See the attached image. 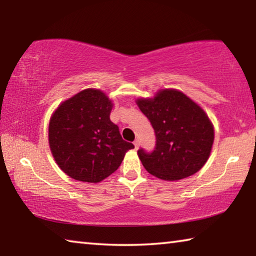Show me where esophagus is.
Wrapping results in <instances>:
<instances>
[{
    "mask_svg": "<svg viewBox=\"0 0 256 256\" xmlns=\"http://www.w3.org/2000/svg\"><path fill=\"white\" fill-rule=\"evenodd\" d=\"M133 144H134V148H136V149L138 150V146H140V142H138V140H136V141L133 142Z\"/></svg>",
    "mask_w": 256,
    "mask_h": 256,
    "instance_id": "34e87169",
    "label": "esophagus"
}]
</instances>
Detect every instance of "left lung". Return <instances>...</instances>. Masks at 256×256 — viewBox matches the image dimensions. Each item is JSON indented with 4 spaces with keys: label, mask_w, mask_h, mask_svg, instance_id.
<instances>
[{
    "label": "left lung",
    "mask_w": 256,
    "mask_h": 256,
    "mask_svg": "<svg viewBox=\"0 0 256 256\" xmlns=\"http://www.w3.org/2000/svg\"><path fill=\"white\" fill-rule=\"evenodd\" d=\"M136 102L150 120L157 140L151 154L138 151L151 175L162 180H180L204 166L214 128L201 106L177 89H162L152 98H138Z\"/></svg>",
    "instance_id": "left-lung-1"
}]
</instances>
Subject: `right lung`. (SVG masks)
<instances>
[{
	"mask_svg": "<svg viewBox=\"0 0 256 256\" xmlns=\"http://www.w3.org/2000/svg\"><path fill=\"white\" fill-rule=\"evenodd\" d=\"M112 108L105 92L88 88L60 102L52 114L50 152L71 178L99 183L118 170L125 154L134 148L110 120Z\"/></svg>",
	"mask_w": 256,
	"mask_h": 256,
	"instance_id": "right-lung-1",
	"label": "right lung"
}]
</instances>
